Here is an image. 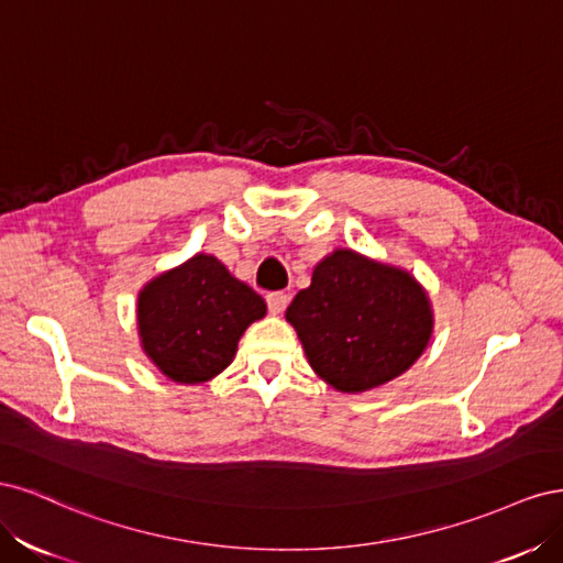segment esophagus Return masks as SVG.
I'll use <instances>...</instances> for the list:
<instances>
[{"label":"esophagus","instance_id":"1","mask_svg":"<svg viewBox=\"0 0 563 563\" xmlns=\"http://www.w3.org/2000/svg\"><path fill=\"white\" fill-rule=\"evenodd\" d=\"M288 300H291V296L284 294V291H272L267 294V308L272 314H282L286 310Z\"/></svg>","mask_w":563,"mask_h":563}]
</instances>
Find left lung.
<instances>
[{
  "instance_id": "left-lung-1",
  "label": "left lung",
  "mask_w": 563,
  "mask_h": 563,
  "mask_svg": "<svg viewBox=\"0 0 563 563\" xmlns=\"http://www.w3.org/2000/svg\"><path fill=\"white\" fill-rule=\"evenodd\" d=\"M286 321L317 376L350 395L411 368L434 329L430 298L416 277L352 249H335L317 263Z\"/></svg>"
}]
</instances>
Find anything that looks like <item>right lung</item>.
<instances>
[{
  "label": "right lung",
  "mask_w": 563,
  "mask_h": 563,
  "mask_svg": "<svg viewBox=\"0 0 563 563\" xmlns=\"http://www.w3.org/2000/svg\"><path fill=\"white\" fill-rule=\"evenodd\" d=\"M265 300L216 255L197 253L139 294V335L147 360L174 383L197 385L225 371Z\"/></svg>",
  "instance_id": "obj_1"
}]
</instances>
